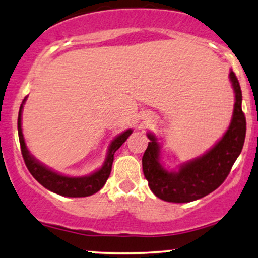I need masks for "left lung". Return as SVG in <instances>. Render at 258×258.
Here are the masks:
<instances>
[{
	"label": "left lung",
	"mask_w": 258,
	"mask_h": 258,
	"mask_svg": "<svg viewBox=\"0 0 258 258\" xmlns=\"http://www.w3.org/2000/svg\"><path fill=\"white\" fill-rule=\"evenodd\" d=\"M235 94L231 124L213 148L198 158L183 163L177 171H168L160 163V145L156 135L148 133V146L142 157V170L156 197L170 203H188L214 192L228 176L243 150L246 119L241 110V89L237 76L229 72Z\"/></svg>",
	"instance_id": "1"
}]
</instances>
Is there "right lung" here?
<instances>
[{"label": "right lung", "mask_w": 258, "mask_h": 258, "mask_svg": "<svg viewBox=\"0 0 258 258\" xmlns=\"http://www.w3.org/2000/svg\"><path fill=\"white\" fill-rule=\"evenodd\" d=\"M26 98L23 100V104L20 105L19 116H18V135H19V142L21 148V154H23L24 162L31 172V175L38 181L42 186L49 189L50 192L56 193L62 197H71V198H81V197H88L96 193L104 187L111 174L112 163H113L114 152L125 142L129 135L132 134L133 130L128 129L122 133L111 142L110 147L107 151V157H106L104 165L99 170L94 171L93 174L87 175V176L70 177L66 175H61L59 172L51 170L47 166L39 163L35 157L27 150L25 140H24L23 130H21V112H23L24 104H25Z\"/></svg>", "instance_id": "obj_1"}]
</instances>
